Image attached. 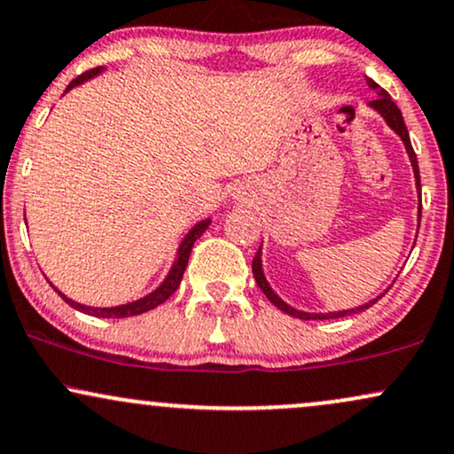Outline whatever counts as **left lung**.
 <instances>
[{
    "label": "left lung",
    "instance_id": "obj_1",
    "mask_svg": "<svg viewBox=\"0 0 454 454\" xmlns=\"http://www.w3.org/2000/svg\"><path fill=\"white\" fill-rule=\"evenodd\" d=\"M368 86L376 92V99H374V101H370V106H372V107L376 109V112H379L380 116H383V118L387 120V124H389V127H391L393 130H395L397 135H400L402 141H403V145H406V152H408V156H411V162H412V168H414V179H417V190L420 192V175H419L417 154H414V150H412L411 135H408L406 124H403V118H402L400 107H397L395 103L391 101V95H389V92H387L385 89H380V86L376 84L374 80H370V78H368ZM419 211H420V209H419ZM419 220H420V213H419ZM251 269H254L255 283H258V287L262 289V292H264V296L269 298L270 302L275 304L277 309L283 310V313H287V315H292V317H298V319H334V317H345V315H351V313H359V310H365V309L372 307V304L376 302V300L380 298V296H379L376 300H370V302H368V304H364V307H357V309H351V310H338V313H321V315H317V313H302V310H296V309L287 307V304L283 302V300H281L279 296H277L275 292H272L269 283H266V279H264V272H262L260 249H258V254H255L254 262H251ZM383 296H385V294H383Z\"/></svg>",
    "mask_w": 454,
    "mask_h": 454
}]
</instances>
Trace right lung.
<instances>
[{"mask_svg": "<svg viewBox=\"0 0 454 454\" xmlns=\"http://www.w3.org/2000/svg\"><path fill=\"white\" fill-rule=\"evenodd\" d=\"M101 69H103V67H95V69L86 71V74L78 75V78H75V80L71 82V84L67 86V90H69V89H74V86L82 84V82H84V80L92 78V75L101 74ZM209 223H211V220L199 222V223H196V226L192 228V231H190L188 234H185V239L182 241V245H179L177 260L173 262V269L168 270L167 279L162 281V286H160V287L154 289V292H152V294H147L145 298L135 300V302H130V304H122V307H112V309H92V307H84V304L74 302V300H69L67 296H63V294L59 292L57 287H54V292H59V296H61V298L65 300V302L69 304V307L78 309V310H82V313L95 315V317H114V319H122V317H133V315L147 313V310L156 309L158 304L165 302V300H167L168 296H171V294L175 292V289L179 287V281H182L185 266H188L190 251H192V247H194V241H196V239L200 237V234H203V232L207 231V226H209Z\"/></svg>", "mask_w": 454, "mask_h": 454, "instance_id": "1", "label": "right lung"}]
</instances>
